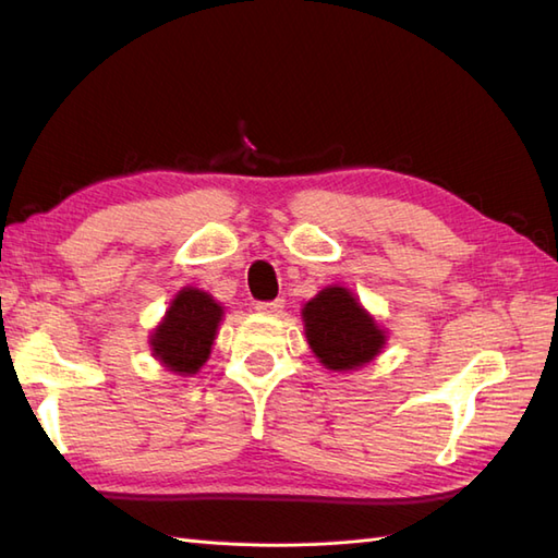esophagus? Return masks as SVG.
Returning a JSON list of instances; mask_svg holds the SVG:
<instances>
[{
  "label": "esophagus",
  "mask_w": 558,
  "mask_h": 558,
  "mask_svg": "<svg viewBox=\"0 0 558 558\" xmlns=\"http://www.w3.org/2000/svg\"><path fill=\"white\" fill-rule=\"evenodd\" d=\"M286 302L282 300H270V302H256V312L260 314H280Z\"/></svg>",
  "instance_id": "34e87169"
}]
</instances>
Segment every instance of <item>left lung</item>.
Here are the masks:
<instances>
[{"label":"left lung","mask_w":558,"mask_h":558,"mask_svg":"<svg viewBox=\"0 0 558 558\" xmlns=\"http://www.w3.org/2000/svg\"><path fill=\"white\" fill-rule=\"evenodd\" d=\"M306 340L324 366L357 369L381 352L386 336L345 288H326L302 310Z\"/></svg>","instance_id":"obj_1"}]
</instances>
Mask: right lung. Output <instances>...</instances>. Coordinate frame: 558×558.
<instances>
[{"mask_svg": "<svg viewBox=\"0 0 558 558\" xmlns=\"http://www.w3.org/2000/svg\"><path fill=\"white\" fill-rule=\"evenodd\" d=\"M222 306L208 292L186 288L177 294L165 322L150 338L156 357L174 374H196L210 354Z\"/></svg>", "mask_w": 558, "mask_h": 558, "instance_id": "obj_1", "label": "right lung"}]
</instances>
